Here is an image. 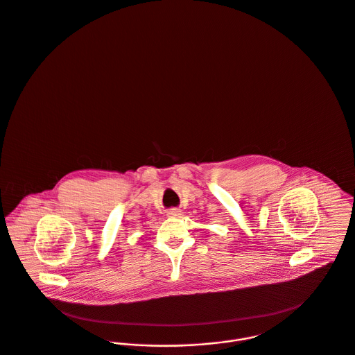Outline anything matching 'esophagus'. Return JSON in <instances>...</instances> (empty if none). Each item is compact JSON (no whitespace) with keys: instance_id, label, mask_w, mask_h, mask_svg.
<instances>
[{"instance_id":"obj_1","label":"esophagus","mask_w":355,"mask_h":355,"mask_svg":"<svg viewBox=\"0 0 355 355\" xmlns=\"http://www.w3.org/2000/svg\"><path fill=\"white\" fill-rule=\"evenodd\" d=\"M181 215V209H177V208H173L167 212V216L168 218H178Z\"/></svg>"}]
</instances>
